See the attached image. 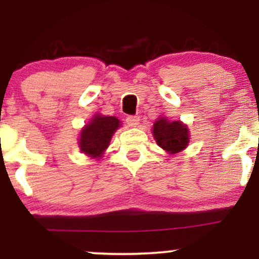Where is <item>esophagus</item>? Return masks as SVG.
I'll list each match as a JSON object with an SVG mask.
<instances>
[{
    "mask_svg": "<svg viewBox=\"0 0 259 259\" xmlns=\"http://www.w3.org/2000/svg\"><path fill=\"white\" fill-rule=\"evenodd\" d=\"M140 118L138 115H127L126 117V124L129 126H136L139 124Z\"/></svg>",
    "mask_w": 259,
    "mask_h": 259,
    "instance_id": "obj_1",
    "label": "esophagus"
}]
</instances>
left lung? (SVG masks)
Here are the masks:
<instances>
[{
	"mask_svg": "<svg viewBox=\"0 0 259 259\" xmlns=\"http://www.w3.org/2000/svg\"><path fill=\"white\" fill-rule=\"evenodd\" d=\"M153 136L160 147L170 153L184 150L189 144V129L180 121L159 118L153 124Z\"/></svg>",
	"mask_w": 259,
	"mask_h": 259,
	"instance_id": "1",
	"label": "left lung"
}]
</instances>
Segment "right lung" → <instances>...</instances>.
<instances>
[{"instance_id": "add662e5", "label": "right lung", "mask_w": 259, "mask_h": 259, "mask_svg": "<svg viewBox=\"0 0 259 259\" xmlns=\"http://www.w3.org/2000/svg\"><path fill=\"white\" fill-rule=\"evenodd\" d=\"M119 125V120L115 117L95 115L94 119L81 130L80 147L82 152L91 157H100L108 147L112 135Z\"/></svg>"}]
</instances>
